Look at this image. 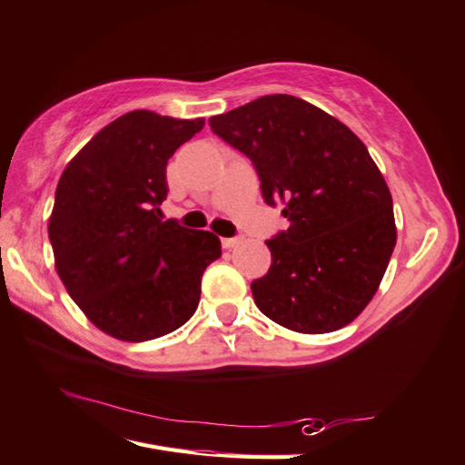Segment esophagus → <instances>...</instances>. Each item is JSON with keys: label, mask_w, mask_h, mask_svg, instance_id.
Masks as SVG:
<instances>
[{"label": "esophagus", "mask_w": 465, "mask_h": 465, "mask_svg": "<svg viewBox=\"0 0 465 465\" xmlns=\"http://www.w3.org/2000/svg\"><path fill=\"white\" fill-rule=\"evenodd\" d=\"M238 243H242V238H223V240H222V246H223L225 250H232V248L238 246Z\"/></svg>", "instance_id": "obj_1"}]
</instances>
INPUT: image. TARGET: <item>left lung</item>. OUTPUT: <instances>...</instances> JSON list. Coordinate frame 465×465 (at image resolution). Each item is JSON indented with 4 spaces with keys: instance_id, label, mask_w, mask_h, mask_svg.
<instances>
[{
    "instance_id": "8db88e82",
    "label": "left lung",
    "mask_w": 465,
    "mask_h": 465,
    "mask_svg": "<svg viewBox=\"0 0 465 465\" xmlns=\"http://www.w3.org/2000/svg\"><path fill=\"white\" fill-rule=\"evenodd\" d=\"M254 164L262 197L291 225L266 242L258 309L299 333H329L372 301L396 243L392 197L356 134L292 95H264L209 120Z\"/></svg>"
}]
</instances>
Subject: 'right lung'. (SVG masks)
<instances>
[{
  "mask_svg": "<svg viewBox=\"0 0 465 465\" xmlns=\"http://www.w3.org/2000/svg\"><path fill=\"white\" fill-rule=\"evenodd\" d=\"M205 120L136 109L105 125L66 164L48 223L56 272L101 331L148 341L197 311L217 235L163 222L166 164Z\"/></svg>",
  "mask_w": 465,
  "mask_h": 465,
  "instance_id": "1",
  "label": "right lung"
}]
</instances>
